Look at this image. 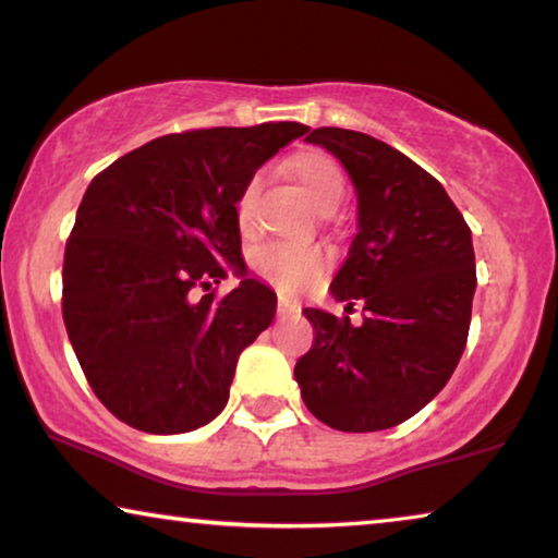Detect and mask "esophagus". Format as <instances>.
<instances>
[{
  "instance_id": "1",
  "label": "esophagus",
  "mask_w": 558,
  "mask_h": 558,
  "mask_svg": "<svg viewBox=\"0 0 558 558\" xmlns=\"http://www.w3.org/2000/svg\"><path fill=\"white\" fill-rule=\"evenodd\" d=\"M298 313H301V307H298L293 301H288V298L280 295V301H278V318H295Z\"/></svg>"
}]
</instances>
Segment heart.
I'll list each match as a JSON object with an SVG mask.
<instances>
[{"mask_svg": "<svg viewBox=\"0 0 558 558\" xmlns=\"http://www.w3.org/2000/svg\"><path fill=\"white\" fill-rule=\"evenodd\" d=\"M288 172L318 213H332L345 195V174L330 155L320 149H301L288 160ZM260 182L251 178L235 199V218L243 232L255 226V199ZM330 255L320 245L268 243L253 253L257 276L286 293H301L328 270Z\"/></svg>", "mask_w": 558, "mask_h": 558, "instance_id": "heart-1", "label": "heart"}]
</instances>
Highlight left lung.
<instances>
[{
	"label": "left lung",
	"mask_w": 558,
	"mask_h": 558,
	"mask_svg": "<svg viewBox=\"0 0 558 558\" xmlns=\"http://www.w3.org/2000/svg\"><path fill=\"white\" fill-rule=\"evenodd\" d=\"M343 162L359 193V235L332 278V298L363 305V323L305 307L315 340L295 380L315 418L371 434L409 421L461 361L476 290L471 230L440 182L363 132L305 137Z\"/></svg>",
	"instance_id": "1"
}]
</instances>
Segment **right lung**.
Listing matches in <instances>:
<instances>
[{"instance_id": "add662e5", "label": "right lung", "mask_w": 558, "mask_h": 558, "mask_svg": "<svg viewBox=\"0 0 558 558\" xmlns=\"http://www.w3.org/2000/svg\"><path fill=\"white\" fill-rule=\"evenodd\" d=\"M301 122L187 130L89 182L64 247L62 318L95 396L145 434H185L226 409L240 353L276 318L245 278L235 199ZM228 271L241 286L218 299Z\"/></svg>"}]
</instances>
